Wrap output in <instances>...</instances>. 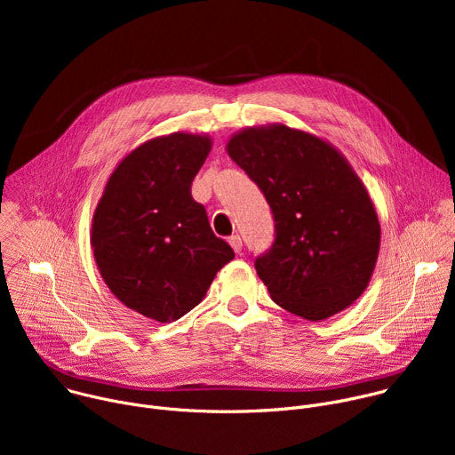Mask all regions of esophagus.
<instances>
[{
	"instance_id": "34e87169",
	"label": "esophagus",
	"mask_w": 455,
	"mask_h": 455,
	"mask_svg": "<svg viewBox=\"0 0 455 455\" xmlns=\"http://www.w3.org/2000/svg\"><path fill=\"white\" fill-rule=\"evenodd\" d=\"M228 243H230V246L234 248L235 253H241V250H243V239H241V235L234 234V235L228 239Z\"/></svg>"
}]
</instances>
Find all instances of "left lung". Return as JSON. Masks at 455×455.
I'll list each match as a JSON object with an SVG mask.
<instances>
[{
    "label": "left lung",
    "mask_w": 455,
    "mask_h": 455,
    "mask_svg": "<svg viewBox=\"0 0 455 455\" xmlns=\"http://www.w3.org/2000/svg\"><path fill=\"white\" fill-rule=\"evenodd\" d=\"M227 153L274 212L275 241L255 259L274 302L313 322L351 306L371 281L381 230L344 155L284 124L243 129Z\"/></svg>",
    "instance_id": "left-lung-1"
}]
</instances>
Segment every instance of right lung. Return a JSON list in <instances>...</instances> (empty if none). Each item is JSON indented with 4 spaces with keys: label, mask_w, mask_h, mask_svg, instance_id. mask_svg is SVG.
Returning a JSON list of instances; mask_svg holds the SVG:
<instances>
[{
    "label": "right lung",
    "mask_w": 455,
    "mask_h": 455,
    "mask_svg": "<svg viewBox=\"0 0 455 455\" xmlns=\"http://www.w3.org/2000/svg\"><path fill=\"white\" fill-rule=\"evenodd\" d=\"M212 148L209 135L156 137L120 160L92 223V248L109 291L156 322L198 306L234 259L190 185Z\"/></svg>",
    "instance_id": "1"
}]
</instances>
